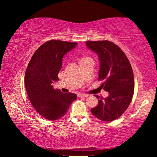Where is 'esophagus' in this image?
Returning <instances> with one entry per match:
<instances>
[{"label":"esophagus","mask_w":157,"mask_h":157,"mask_svg":"<svg viewBox=\"0 0 157 157\" xmlns=\"http://www.w3.org/2000/svg\"><path fill=\"white\" fill-rule=\"evenodd\" d=\"M78 97H87V96H89V95H87V94H78Z\"/></svg>","instance_id":"obj_1"}]
</instances>
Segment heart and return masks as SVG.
<instances>
[{
  "instance_id": "obj_1",
  "label": "heart",
  "mask_w": 157,
  "mask_h": 157,
  "mask_svg": "<svg viewBox=\"0 0 157 157\" xmlns=\"http://www.w3.org/2000/svg\"><path fill=\"white\" fill-rule=\"evenodd\" d=\"M88 58H89V57H84V58H82V59H88Z\"/></svg>"
}]
</instances>
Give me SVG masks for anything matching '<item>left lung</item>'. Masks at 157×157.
<instances>
[{
    "instance_id": "1",
    "label": "left lung",
    "mask_w": 157,
    "mask_h": 157,
    "mask_svg": "<svg viewBox=\"0 0 157 157\" xmlns=\"http://www.w3.org/2000/svg\"><path fill=\"white\" fill-rule=\"evenodd\" d=\"M86 46L98 55L100 62L98 79L105 81L101 86L109 93L105 98L95 95L98 105L91 111L100 121H114L129 107L134 94V79L131 64L123 50L109 41H89L86 42Z\"/></svg>"
}]
</instances>
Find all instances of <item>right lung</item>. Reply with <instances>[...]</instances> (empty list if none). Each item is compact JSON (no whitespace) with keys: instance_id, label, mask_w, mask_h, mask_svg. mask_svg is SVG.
I'll use <instances>...</instances> for the list:
<instances>
[{"instance_id":"obj_1","label":"right lung","mask_w":157,"mask_h":157,"mask_svg":"<svg viewBox=\"0 0 157 157\" xmlns=\"http://www.w3.org/2000/svg\"><path fill=\"white\" fill-rule=\"evenodd\" d=\"M77 44L59 40L47 41L34 53L26 69L25 85L29 99L37 112L48 120L62 118L77 99L76 94H63L53 87L59 80L63 56Z\"/></svg>"}]
</instances>
